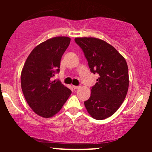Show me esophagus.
I'll use <instances>...</instances> for the list:
<instances>
[{
  "instance_id": "1",
  "label": "esophagus",
  "mask_w": 152,
  "mask_h": 152,
  "mask_svg": "<svg viewBox=\"0 0 152 152\" xmlns=\"http://www.w3.org/2000/svg\"><path fill=\"white\" fill-rule=\"evenodd\" d=\"M80 86H73V88H74V89H75V90H76V89H78V88H80Z\"/></svg>"
}]
</instances>
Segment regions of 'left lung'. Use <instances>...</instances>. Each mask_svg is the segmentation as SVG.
Masks as SVG:
<instances>
[{"instance_id": "1", "label": "left lung", "mask_w": 152, "mask_h": 152, "mask_svg": "<svg viewBox=\"0 0 152 152\" xmlns=\"http://www.w3.org/2000/svg\"><path fill=\"white\" fill-rule=\"evenodd\" d=\"M75 42L83 50L91 72L99 75L85 107L94 118L105 119L126 98L129 81L126 61L114 47L99 38H76Z\"/></svg>"}]
</instances>
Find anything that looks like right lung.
<instances>
[{"label": "right lung", "instance_id": "obj_1", "mask_svg": "<svg viewBox=\"0 0 152 152\" xmlns=\"http://www.w3.org/2000/svg\"><path fill=\"white\" fill-rule=\"evenodd\" d=\"M71 38L58 36L40 43L26 59L20 76L22 91L36 114L50 118L61 109L71 91L51 78L60 71L61 59Z\"/></svg>", "mask_w": 152, "mask_h": 152}]
</instances>
